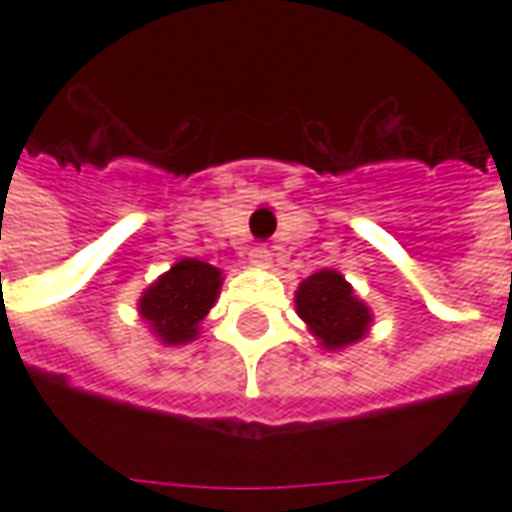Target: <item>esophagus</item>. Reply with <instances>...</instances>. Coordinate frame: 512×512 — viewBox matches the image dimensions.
Instances as JSON below:
<instances>
[{
	"mask_svg": "<svg viewBox=\"0 0 512 512\" xmlns=\"http://www.w3.org/2000/svg\"><path fill=\"white\" fill-rule=\"evenodd\" d=\"M249 263L255 268H268L271 266V252H268L266 246H252L249 249Z\"/></svg>",
	"mask_w": 512,
	"mask_h": 512,
	"instance_id": "1",
	"label": "esophagus"
}]
</instances>
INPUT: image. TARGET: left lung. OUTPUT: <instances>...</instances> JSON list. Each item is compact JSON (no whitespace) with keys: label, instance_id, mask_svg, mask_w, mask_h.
I'll return each instance as SVG.
<instances>
[{"label":"left lung","instance_id":"8db88e82","mask_svg":"<svg viewBox=\"0 0 512 512\" xmlns=\"http://www.w3.org/2000/svg\"><path fill=\"white\" fill-rule=\"evenodd\" d=\"M299 318L312 329L323 348H343L362 340L370 326V312L356 299L351 285L337 271H318L301 282L296 293Z\"/></svg>","mask_w":512,"mask_h":512}]
</instances>
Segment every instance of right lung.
Instances as JSON below:
<instances>
[{
  "label": "right lung",
  "instance_id": "obj_1",
  "mask_svg": "<svg viewBox=\"0 0 512 512\" xmlns=\"http://www.w3.org/2000/svg\"><path fill=\"white\" fill-rule=\"evenodd\" d=\"M219 285V268L186 257L164 277H158L153 288L145 290L139 312L164 343H189L194 340L200 321L213 307Z\"/></svg>",
  "mask_w": 512,
  "mask_h": 512
}]
</instances>
